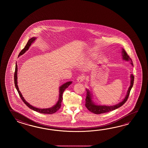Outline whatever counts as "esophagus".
I'll use <instances>...</instances> for the list:
<instances>
[{"label": "esophagus", "instance_id": "obj_1", "mask_svg": "<svg viewBox=\"0 0 148 148\" xmlns=\"http://www.w3.org/2000/svg\"><path fill=\"white\" fill-rule=\"evenodd\" d=\"M84 75H80V76H79L77 78V82H79V83H80V82H83L84 81Z\"/></svg>", "mask_w": 148, "mask_h": 148}]
</instances>
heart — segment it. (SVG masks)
<instances>
[{
	"label": "heart",
	"instance_id": "1",
	"mask_svg": "<svg viewBox=\"0 0 148 148\" xmlns=\"http://www.w3.org/2000/svg\"><path fill=\"white\" fill-rule=\"evenodd\" d=\"M89 56H92V55H89Z\"/></svg>",
	"mask_w": 148,
	"mask_h": 148
}]
</instances>
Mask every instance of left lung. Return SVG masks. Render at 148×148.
Returning a JSON list of instances; mask_svg holds the SVG:
<instances>
[{
  "label": "left lung",
  "instance_id": "8db88e82",
  "mask_svg": "<svg viewBox=\"0 0 148 148\" xmlns=\"http://www.w3.org/2000/svg\"><path fill=\"white\" fill-rule=\"evenodd\" d=\"M121 53H122L123 60L126 61H130L131 64H132V66H133L131 59L127 55V54L126 53L125 51L124 50V49H122ZM130 78H131L130 86L128 89V90L127 91L125 97L123 99V101H121L119 104L113 105V106L97 105L95 103L94 101H92V95L91 94V91H90L88 89H86L87 96L86 98V104H85L86 107H87V108L88 109V110L90 111L92 113L96 114H99L107 113V112H109L110 111L115 110L117 108L122 106L123 104H125V103L127 100L129 95H130V91H131L132 87H133V85L134 79V75L131 74L130 75Z\"/></svg>",
  "mask_w": 148,
  "mask_h": 148
}]
</instances>
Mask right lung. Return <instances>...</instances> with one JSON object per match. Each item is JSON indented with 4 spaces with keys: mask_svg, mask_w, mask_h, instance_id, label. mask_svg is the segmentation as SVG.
Returning <instances> with one entry per match:
<instances>
[{
    "mask_svg": "<svg viewBox=\"0 0 148 148\" xmlns=\"http://www.w3.org/2000/svg\"><path fill=\"white\" fill-rule=\"evenodd\" d=\"M36 39V38L35 37H33L31 38L29 40H28V42L27 43V44L26 45L25 47L21 51V52L19 53L18 57L23 55V54L26 52V51L28 50L29 48L30 47V46L31 45L32 43H34V42L35 41V40ZM17 63H16V66H15V73H14V82H15V86L16 87L17 90L18 91V94L19 95V96L21 98V99H22L23 102L25 103L26 106L27 107H29V108H31L32 110H34L36 112H38V113L42 114H53L56 113L57 111L59 110L60 108V107L61 106V102L63 99L62 97V95H63V92L65 90V89L66 88L68 87V86L69 85H71L72 84V82H66L65 84H64L62 85H61L59 87V99L58 101H57V103L56 105H54L53 106L50 107V108H38L37 107H34L31 104H29L28 102H27L24 98L23 97L22 95L21 94V91H19V88L18 87L17 85Z\"/></svg>",
    "mask_w": 148,
    "mask_h": 148,
    "instance_id": "1",
    "label": "right lung"
}]
</instances>
